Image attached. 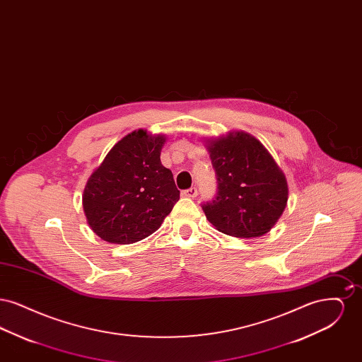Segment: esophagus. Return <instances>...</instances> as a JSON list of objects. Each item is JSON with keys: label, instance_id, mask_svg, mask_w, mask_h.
Returning <instances> with one entry per match:
<instances>
[{"label": "esophagus", "instance_id": "34e87169", "mask_svg": "<svg viewBox=\"0 0 362 362\" xmlns=\"http://www.w3.org/2000/svg\"><path fill=\"white\" fill-rule=\"evenodd\" d=\"M182 194L185 197H187V198H195L197 194H198V189H195V187H189V189H185Z\"/></svg>", "mask_w": 362, "mask_h": 362}]
</instances>
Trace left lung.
I'll use <instances>...</instances> for the list:
<instances>
[{
	"mask_svg": "<svg viewBox=\"0 0 362 362\" xmlns=\"http://www.w3.org/2000/svg\"><path fill=\"white\" fill-rule=\"evenodd\" d=\"M207 151L217 179L216 197L202 204L209 223L235 238L267 233L288 202V183L274 158L243 132L210 141Z\"/></svg>",
	"mask_w": 362,
	"mask_h": 362,
	"instance_id": "obj_1",
	"label": "left lung"
}]
</instances>
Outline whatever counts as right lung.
<instances>
[{
	"label": "right lung",
	"mask_w": 362,
	"mask_h": 362,
	"mask_svg": "<svg viewBox=\"0 0 362 362\" xmlns=\"http://www.w3.org/2000/svg\"><path fill=\"white\" fill-rule=\"evenodd\" d=\"M165 138L144 130L122 138L86 182L88 224L103 240L132 244L156 232L179 201L173 175L160 161Z\"/></svg>",
	"instance_id": "1"
}]
</instances>
